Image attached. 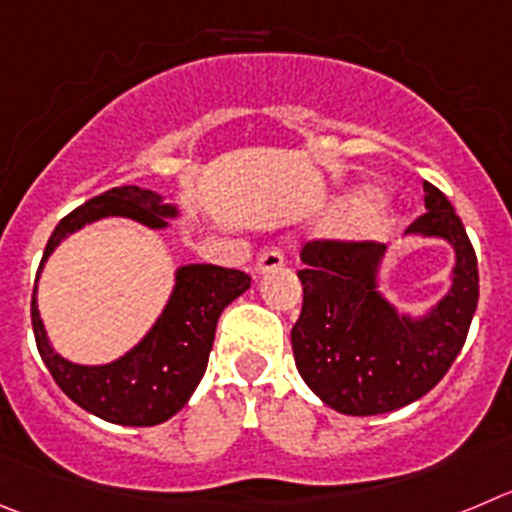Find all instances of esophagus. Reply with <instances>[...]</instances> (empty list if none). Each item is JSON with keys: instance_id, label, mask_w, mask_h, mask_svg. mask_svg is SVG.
<instances>
[{"instance_id": "esophagus-1", "label": "esophagus", "mask_w": 512, "mask_h": 512, "mask_svg": "<svg viewBox=\"0 0 512 512\" xmlns=\"http://www.w3.org/2000/svg\"><path fill=\"white\" fill-rule=\"evenodd\" d=\"M283 262H285L283 252H280V250H265L260 257H257L255 270L262 275V272H270V270H278V267H283Z\"/></svg>"}]
</instances>
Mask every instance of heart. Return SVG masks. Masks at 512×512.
Returning <instances> with one entry per match:
<instances>
[{"instance_id":"b5f03b06","label":"heart","mask_w":512,"mask_h":512,"mask_svg":"<svg viewBox=\"0 0 512 512\" xmlns=\"http://www.w3.org/2000/svg\"><path fill=\"white\" fill-rule=\"evenodd\" d=\"M379 202V197H376V194H361V199H358V204H361V207H371V204H376Z\"/></svg>"}]
</instances>
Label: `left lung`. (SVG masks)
<instances>
[{
    "label": "left lung",
    "instance_id": "obj_1",
    "mask_svg": "<svg viewBox=\"0 0 512 512\" xmlns=\"http://www.w3.org/2000/svg\"><path fill=\"white\" fill-rule=\"evenodd\" d=\"M424 207L407 234L450 242L455 267L447 295L419 318L381 295V242L313 240L300 252L303 310L290 333L295 366L336 412L371 417L407 407L442 381L465 346L480 295L475 250L450 199L429 181Z\"/></svg>",
    "mask_w": 512,
    "mask_h": 512
}]
</instances>
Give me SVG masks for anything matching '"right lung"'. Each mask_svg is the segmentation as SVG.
Instances as JSON below:
<instances>
[{"instance_id":"obj_1","label":"right lung","mask_w":512,"mask_h":512,"mask_svg":"<svg viewBox=\"0 0 512 512\" xmlns=\"http://www.w3.org/2000/svg\"><path fill=\"white\" fill-rule=\"evenodd\" d=\"M179 209L141 186H116L73 209L47 240L40 270L68 234L103 217H128L151 229L169 227ZM40 280V272H37ZM32 293V331L52 379L85 412L123 427H154L184 407L207 371L222 310L250 288V275L217 265H184L154 328L126 356L103 366H80L52 348Z\"/></svg>"}]
</instances>
